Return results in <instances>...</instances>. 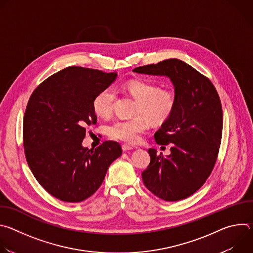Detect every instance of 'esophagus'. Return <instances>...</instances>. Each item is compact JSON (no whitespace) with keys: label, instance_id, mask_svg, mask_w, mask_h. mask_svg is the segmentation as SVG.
<instances>
[{"label":"esophagus","instance_id":"obj_1","mask_svg":"<svg viewBox=\"0 0 253 253\" xmlns=\"http://www.w3.org/2000/svg\"><path fill=\"white\" fill-rule=\"evenodd\" d=\"M134 148L132 146H129V145H126V144H123L122 145V150L124 152H127V151H130V150H133Z\"/></svg>","mask_w":253,"mask_h":253}]
</instances>
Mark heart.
Here are the masks:
<instances>
[{"label": "heart", "mask_w": 253, "mask_h": 253, "mask_svg": "<svg viewBox=\"0 0 253 253\" xmlns=\"http://www.w3.org/2000/svg\"><path fill=\"white\" fill-rule=\"evenodd\" d=\"M123 89L135 100L133 114L137 117L117 120L108 128L111 139L134 144L149 125L166 123L174 114L178 104L176 93L171 89H162L154 82L133 79L123 84ZM116 100L115 89L108 86L100 90L92 101L94 112L103 118L111 116Z\"/></svg>", "instance_id": "obj_1"}]
</instances>
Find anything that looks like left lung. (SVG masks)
I'll list each match as a JSON object with an SVG mask.
<instances>
[{"instance_id":"obj_1","label":"left lung","mask_w":253,"mask_h":253,"mask_svg":"<svg viewBox=\"0 0 253 253\" xmlns=\"http://www.w3.org/2000/svg\"><path fill=\"white\" fill-rule=\"evenodd\" d=\"M133 72L168 76L178 98L173 116L154 134L159 145L171 143V154L148 150L151 160L142 172L144 185L165 201L185 199L205 183L217 160L223 125L218 93L207 77L178 59Z\"/></svg>"}]
</instances>
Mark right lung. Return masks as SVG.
<instances>
[{
    "label": "right lung",
    "instance_id": "obj_1",
    "mask_svg": "<svg viewBox=\"0 0 253 253\" xmlns=\"http://www.w3.org/2000/svg\"><path fill=\"white\" fill-rule=\"evenodd\" d=\"M116 77L71 66L43 81L29 99L23 123L26 160L41 186L62 201L92 196L122 154L115 141H104L95 150L82 146L87 128L97 123L93 98Z\"/></svg>",
    "mask_w": 253,
    "mask_h": 253
}]
</instances>
